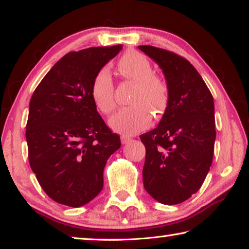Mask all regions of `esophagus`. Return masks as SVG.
I'll list each match as a JSON object with an SVG mask.
<instances>
[{"label": "esophagus", "instance_id": "obj_1", "mask_svg": "<svg viewBox=\"0 0 249 249\" xmlns=\"http://www.w3.org/2000/svg\"><path fill=\"white\" fill-rule=\"evenodd\" d=\"M121 141H122V144L126 145V144H128V142H132V138L126 137V136H122V137H121Z\"/></svg>", "mask_w": 249, "mask_h": 249}]
</instances>
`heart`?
Instances as JSON below:
<instances>
[{
  "label": "heart",
  "instance_id": "heart-1",
  "mask_svg": "<svg viewBox=\"0 0 249 249\" xmlns=\"http://www.w3.org/2000/svg\"><path fill=\"white\" fill-rule=\"evenodd\" d=\"M117 67L124 78L136 83V89L130 100L132 107L120 109L109 120V125L124 136H130L149 125L150 112L154 116L165 112L169 103V86L162 77L154 73L149 59L137 52L126 53L119 60ZM91 95L103 114L108 115L114 111V83L107 68L95 73L91 84Z\"/></svg>",
  "mask_w": 249,
  "mask_h": 249
}]
</instances>
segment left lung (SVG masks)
Instances as JSON below:
<instances>
[{
    "mask_svg": "<svg viewBox=\"0 0 249 249\" xmlns=\"http://www.w3.org/2000/svg\"><path fill=\"white\" fill-rule=\"evenodd\" d=\"M165 74L169 103L158 126L141 135L146 148L144 188L162 204H179L197 192L212 165L214 101L187 59L154 46H138Z\"/></svg>",
    "mask_w": 249,
    "mask_h": 249,
    "instance_id": "left-lung-1",
    "label": "left lung"
}]
</instances>
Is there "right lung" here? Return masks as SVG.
I'll return each instance as SVG.
<instances>
[{"label": "right lung", "instance_id": "add662e5", "mask_svg": "<svg viewBox=\"0 0 249 249\" xmlns=\"http://www.w3.org/2000/svg\"><path fill=\"white\" fill-rule=\"evenodd\" d=\"M122 45L71 52L57 61L34 91L26 125L29 165L57 203L79 208L103 189L107 159L121 147L96 111L95 73Z\"/></svg>", "mask_w": 249, "mask_h": 249}]
</instances>
